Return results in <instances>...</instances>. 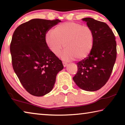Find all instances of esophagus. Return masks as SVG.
I'll use <instances>...</instances> for the list:
<instances>
[{
  "mask_svg": "<svg viewBox=\"0 0 125 125\" xmlns=\"http://www.w3.org/2000/svg\"><path fill=\"white\" fill-rule=\"evenodd\" d=\"M63 66H64V67H65L67 65V64H68V63H65V62H63Z\"/></svg>",
  "mask_w": 125,
  "mask_h": 125,
  "instance_id": "1",
  "label": "esophagus"
}]
</instances>
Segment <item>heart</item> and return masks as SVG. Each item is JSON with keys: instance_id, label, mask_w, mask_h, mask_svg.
I'll use <instances>...</instances> for the list:
<instances>
[{"instance_id": "obj_1", "label": "heart", "mask_w": 125, "mask_h": 125, "mask_svg": "<svg viewBox=\"0 0 125 125\" xmlns=\"http://www.w3.org/2000/svg\"><path fill=\"white\" fill-rule=\"evenodd\" d=\"M94 42L92 28L75 22L59 24L46 36V43L55 56H60L64 44L61 57L65 61L85 60L92 52Z\"/></svg>"}]
</instances>
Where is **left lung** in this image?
<instances>
[{"label": "left lung", "mask_w": 125, "mask_h": 125, "mask_svg": "<svg viewBox=\"0 0 125 125\" xmlns=\"http://www.w3.org/2000/svg\"><path fill=\"white\" fill-rule=\"evenodd\" d=\"M82 20L93 30L94 46L88 57L77 63L78 71L73 79L80 88L93 92L102 88L110 77L117 56L116 42L106 23L90 18Z\"/></svg>", "instance_id": "left-lung-1"}]
</instances>
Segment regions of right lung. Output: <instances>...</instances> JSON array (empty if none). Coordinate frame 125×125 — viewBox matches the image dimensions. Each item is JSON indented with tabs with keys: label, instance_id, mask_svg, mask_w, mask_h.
<instances>
[{
	"label": "right lung",
	"instance_id": "1",
	"mask_svg": "<svg viewBox=\"0 0 125 125\" xmlns=\"http://www.w3.org/2000/svg\"><path fill=\"white\" fill-rule=\"evenodd\" d=\"M61 21L34 19L15 30L10 43L14 71L26 90L36 96L50 93L57 73L63 68L62 61L51 51L46 34Z\"/></svg>",
	"mask_w": 125,
	"mask_h": 125
}]
</instances>
